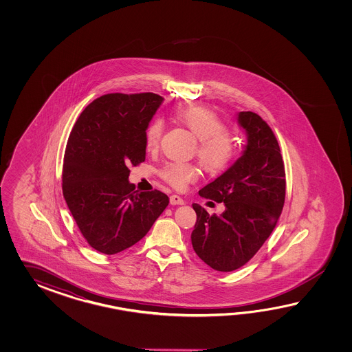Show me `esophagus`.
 <instances>
[{"label":"esophagus","instance_id":"34e87169","mask_svg":"<svg viewBox=\"0 0 352 352\" xmlns=\"http://www.w3.org/2000/svg\"><path fill=\"white\" fill-rule=\"evenodd\" d=\"M170 202L171 205H184L185 201L182 200V197H179V195H171L170 196Z\"/></svg>","mask_w":352,"mask_h":352}]
</instances>
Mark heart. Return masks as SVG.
I'll list each match as a JSON object with an SVG mask.
<instances>
[{
    "mask_svg": "<svg viewBox=\"0 0 352 352\" xmlns=\"http://www.w3.org/2000/svg\"><path fill=\"white\" fill-rule=\"evenodd\" d=\"M177 120L197 138L194 153L205 171L217 173L229 166L236 152V140L215 113L205 107H186L177 113ZM164 131L162 118L151 120L144 131L147 151L157 150ZM160 175L176 190H184L199 177V168L187 162H167Z\"/></svg>",
    "mask_w": 352,
    "mask_h": 352,
    "instance_id": "b5f03b06",
    "label": "heart"
}]
</instances>
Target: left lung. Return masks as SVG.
Segmentation results:
<instances>
[{
	"instance_id": "8db88e82",
	"label": "left lung",
	"mask_w": 352,
	"mask_h": 352,
	"mask_svg": "<svg viewBox=\"0 0 352 352\" xmlns=\"http://www.w3.org/2000/svg\"><path fill=\"white\" fill-rule=\"evenodd\" d=\"M248 144L236 162L202 187L205 199L224 202L221 215H210L192 204L196 224L191 234L195 253L219 272L247 264L276 228L285 199V162L277 138L256 113L240 112Z\"/></svg>"
}]
</instances>
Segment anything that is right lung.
Here are the masks:
<instances>
[{
	"label": "right lung",
	"mask_w": 352,
	"mask_h": 352,
	"mask_svg": "<svg viewBox=\"0 0 352 352\" xmlns=\"http://www.w3.org/2000/svg\"><path fill=\"white\" fill-rule=\"evenodd\" d=\"M164 98L111 93L93 100L67 140L63 195L90 247L117 254L148 232L168 205L158 191H135L129 166L146 158L144 131Z\"/></svg>",
	"instance_id": "1"
}]
</instances>
